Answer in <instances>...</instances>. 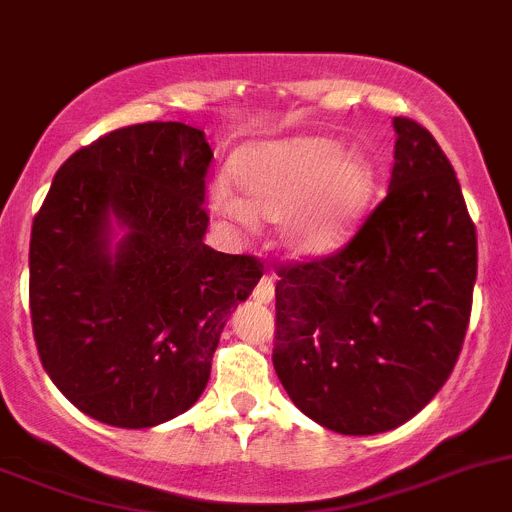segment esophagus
<instances>
[{"mask_svg":"<svg viewBox=\"0 0 512 512\" xmlns=\"http://www.w3.org/2000/svg\"><path fill=\"white\" fill-rule=\"evenodd\" d=\"M272 298H275V288H272V280L270 278H262L260 283H257V288L252 290V300L260 305H267L272 303Z\"/></svg>","mask_w":512,"mask_h":512,"instance_id":"esophagus-1","label":"esophagus"}]
</instances>
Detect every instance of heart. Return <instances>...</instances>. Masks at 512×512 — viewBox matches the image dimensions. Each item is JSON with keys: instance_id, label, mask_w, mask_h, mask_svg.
I'll return each instance as SVG.
<instances>
[{"instance_id": "obj_1", "label": "heart", "mask_w": 512, "mask_h": 512, "mask_svg": "<svg viewBox=\"0 0 512 512\" xmlns=\"http://www.w3.org/2000/svg\"><path fill=\"white\" fill-rule=\"evenodd\" d=\"M234 194L217 181L212 212L234 227L278 222V245L293 260H323L351 242L379 189V169L364 148L333 136L250 143L234 156Z\"/></svg>"}]
</instances>
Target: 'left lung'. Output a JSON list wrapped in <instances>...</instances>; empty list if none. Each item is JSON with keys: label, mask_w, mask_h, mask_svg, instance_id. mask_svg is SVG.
<instances>
[{"label": "left lung", "mask_w": 512, "mask_h": 512, "mask_svg": "<svg viewBox=\"0 0 512 512\" xmlns=\"http://www.w3.org/2000/svg\"><path fill=\"white\" fill-rule=\"evenodd\" d=\"M389 194L346 250L280 267L272 364L295 407L338 434H381L450 379L470 323L477 234L450 159L394 118Z\"/></svg>", "instance_id": "obj_1"}]
</instances>
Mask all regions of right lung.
<instances>
[{
    "label": "right lung",
    "mask_w": 512,
    "mask_h": 512,
    "mask_svg": "<svg viewBox=\"0 0 512 512\" xmlns=\"http://www.w3.org/2000/svg\"><path fill=\"white\" fill-rule=\"evenodd\" d=\"M204 131L118 128L70 156L32 224L42 366L88 417L148 429L194 407L260 262L204 245Z\"/></svg>",
    "instance_id": "1"
}]
</instances>
